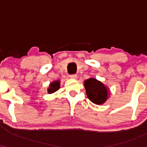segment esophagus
Here are the masks:
<instances>
[{"label":"esophagus","instance_id":"34e87169","mask_svg":"<svg viewBox=\"0 0 147 147\" xmlns=\"http://www.w3.org/2000/svg\"><path fill=\"white\" fill-rule=\"evenodd\" d=\"M70 77L71 79H77V75H76V74H74V75H70Z\"/></svg>","mask_w":147,"mask_h":147}]
</instances>
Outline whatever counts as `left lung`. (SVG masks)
<instances>
[{
  "instance_id": "obj_1",
  "label": "left lung",
  "mask_w": 147,
  "mask_h": 147,
  "mask_svg": "<svg viewBox=\"0 0 147 147\" xmlns=\"http://www.w3.org/2000/svg\"><path fill=\"white\" fill-rule=\"evenodd\" d=\"M86 95L88 99L95 104H104L109 97V90L104 84L95 78H90L84 82Z\"/></svg>"
}]
</instances>
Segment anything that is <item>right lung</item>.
Returning a JSON list of instances; mask_svg holds the SVG:
<instances>
[{
    "label": "right lung",
    "instance_id": "1",
    "mask_svg": "<svg viewBox=\"0 0 147 147\" xmlns=\"http://www.w3.org/2000/svg\"><path fill=\"white\" fill-rule=\"evenodd\" d=\"M60 88V82L59 80L55 81V82H52L50 84V87L48 89V92L49 94L53 93V92H56Z\"/></svg>",
    "mask_w": 147,
    "mask_h": 147
}]
</instances>
